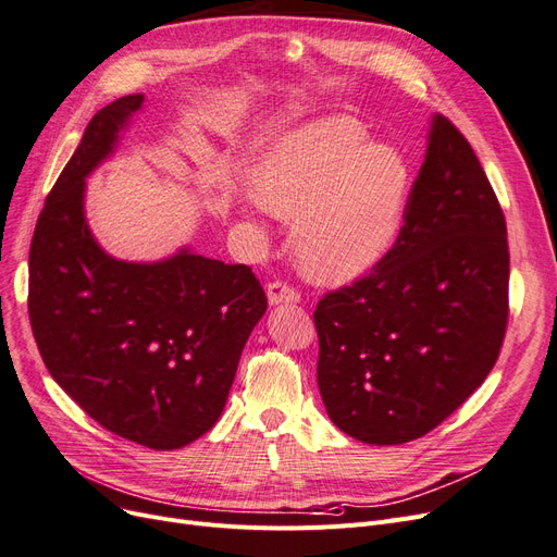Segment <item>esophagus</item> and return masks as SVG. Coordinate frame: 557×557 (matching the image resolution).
<instances>
[{
  "label": "esophagus",
  "instance_id": "1",
  "mask_svg": "<svg viewBox=\"0 0 557 557\" xmlns=\"http://www.w3.org/2000/svg\"><path fill=\"white\" fill-rule=\"evenodd\" d=\"M267 297H270V304H272V306H278V304H297V301L301 299L297 287L287 285L285 281H272L270 285H267Z\"/></svg>",
  "mask_w": 557,
  "mask_h": 557
}]
</instances>
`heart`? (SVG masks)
<instances>
[{"instance_id": "heart-1", "label": "heart", "mask_w": 557, "mask_h": 557, "mask_svg": "<svg viewBox=\"0 0 557 557\" xmlns=\"http://www.w3.org/2000/svg\"><path fill=\"white\" fill-rule=\"evenodd\" d=\"M368 139L354 119H322L274 141L251 173L258 203L295 219L299 262L326 281L366 272L403 228L409 164L397 148Z\"/></svg>"}]
</instances>
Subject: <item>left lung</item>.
I'll return each instance as SVG.
<instances>
[{"label":"left lung","instance_id":"left-lung-1","mask_svg":"<svg viewBox=\"0 0 557 557\" xmlns=\"http://www.w3.org/2000/svg\"><path fill=\"white\" fill-rule=\"evenodd\" d=\"M507 318L503 208L471 144L436 116L395 244L313 313L333 425L370 446L425 436L492 372Z\"/></svg>","mask_w":557,"mask_h":557}]
</instances>
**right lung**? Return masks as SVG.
I'll return each mask as SVG.
<instances>
[{"mask_svg": "<svg viewBox=\"0 0 557 557\" xmlns=\"http://www.w3.org/2000/svg\"><path fill=\"white\" fill-rule=\"evenodd\" d=\"M141 94L102 107L36 221L29 322L54 382L109 432L175 450L212 430L267 295L247 264L189 251L109 258L84 219V177L116 144Z\"/></svg>", "mask_w": 557, "mask_h": 557, "instance_id": "right-lung-1", "label": "right lung"}]
</instances>
